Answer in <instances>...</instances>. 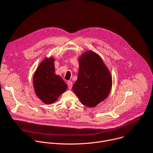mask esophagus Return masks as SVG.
<instances>
[{
    "instance_id": "1",
    "label": "esophagus",
    "mask_w": 153,
    "mask_h": 153,
    "mask_svg": "<svg viewBox=\"0 0 153 153\" xmlns=\"http://www.w3.org/2000/svg\"><path fill=\"white\" fill-rule=\"evenodd\" d=\"M67 85H68V88L69 89H71L72 88L73 86V82L71 81H68L67 82Z\"/></svg>"
}]
</instances>
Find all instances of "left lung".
<instances>
[{
  "instance_id": "1",
  "label": "left lung",
  "mask_w": 153,
  "mask_h": 153,
  "mask_svg": "<svg viewBox=\"0 0 153 153\" xmlns=\"http://www.w3.org/2000/svg\"><path fill=\"white\" fill-rule=\"evenodd\" d=\"M77 80L73 86L82 105L96 106L106 99L111 89V74L101 58L88 51L79 58Z\"/></svg>"
}]
</instances>
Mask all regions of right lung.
Segmentation results:
<instances>
[{
    "label": "right lung",
    "instance_id": "1",
    "mask_svg": "<svg viewBox=\"0 0 153 153\" xmlns=\"http://www.w3.org/2000/svg\"><path fill=\"white\" fill-rule=\"evenodd\" d=\"M33 87L38 97L45 104H52L67 89L62 79L55 74L54 59L45 58L36 69L33 79Z\"/></svg>",
    "mask_w": 153,
    "mask_h": 153
}]
</instances>
